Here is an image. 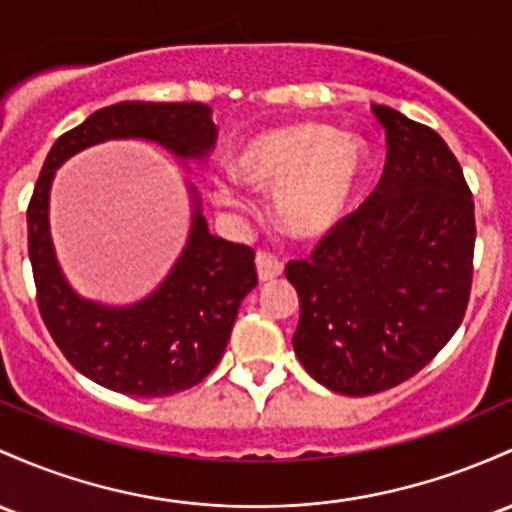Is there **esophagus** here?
Listing matches in <instances>:
<instances>
[{
	"label": "esophagus",
	"instance_id": "esophagus-1",
	"mask_svg": "<svg viewBox=\"0 0 512 512\" xmlns=\"http://www.w3.org/2000/svg\"><path fill=\"white\" fill-rule=\"evenodd\" d=\"M255 265H257V277H260V282H272V279H277L279 274L284 272V262L279 260L277 255H272L269 250H257Z\"/></svg>",
	"mask_w": 512,
	"mask_h": 512
}]
</instances>
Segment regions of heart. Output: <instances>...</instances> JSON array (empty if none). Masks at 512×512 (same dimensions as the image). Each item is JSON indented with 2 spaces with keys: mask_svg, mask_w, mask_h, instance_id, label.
<instances>
[{
  "mask_svg": "<svg viewBox=\"0 0 512 512\" xmlns=\"http://www.w3.org/2000/svg\"><path fill=\"white\" fill-rule=\"evenodd\" d=\"M235 174L250 187L277 192L274 213L291 238L316 240L355 204L362 150L323 123H294L252 138L235 160ZM218 199L238 204L240 196L218 189Z\"/></svg>",
  "mask_w": 512,
  "mask_h": 512,
  "instance_id": "b5f03b06",
  "label": "heart"
}]
</instances>
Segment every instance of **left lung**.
Returning <instances> with one entry per match:
<instances>
[{"mask_svg": "<svg viewBox=\"0 0 512 512\" xmlns=\"http://www.w3.org/2000/svg\"><path fill=\"white\" fill-rule=\"evenodd\" d=\"M386 165L362 206L325 233L286 279L301 301L294 352L342 396L415 376L462 325L474 277V199L440 133L389 106Z\"/></svg>", "mask_w": 512, "mask_h": 512, "instance_id": "obj_1", "label": "left lung"}]
</instances>
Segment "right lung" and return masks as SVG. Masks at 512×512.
<instances>
[{
	"mask_svg": "<svg viewBox=\"0 0 512 512\" xmlns=\"http://www.w3.org/2000/svg\"><path fill=\"white\" fill-rule=\"evenodd\" d=\"M216 133L201 101H121L63 133L43 162L26 211L38 311L67 362L104 389L157 398L204 381L221 362L240 301L257 286L255 252L211 235L196 204L187 247L155 294L128 308L84 301L67 286L50 243L53 174L101 140L148 138L179 157H204Z\"/></svg>",
	"mask_w": 512,
	"mask_h": 512,
	"instance_id": "obj_1",
	"label": "right lung"
}]
</instances>
